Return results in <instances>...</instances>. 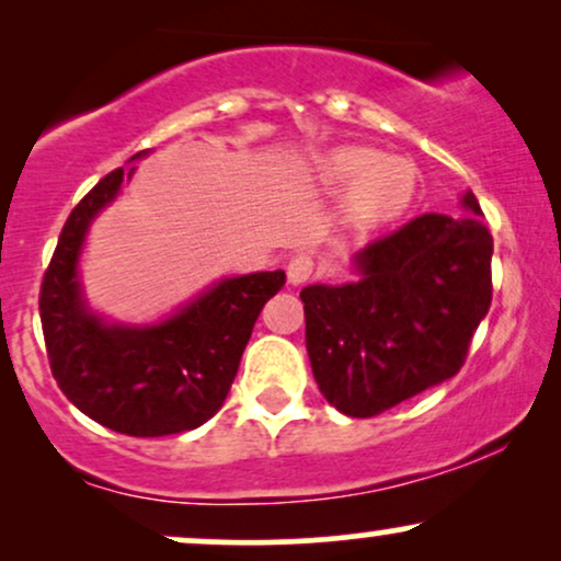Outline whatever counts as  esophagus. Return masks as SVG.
I'll return each mask as SVG.
<instances>
[{"label": "esophagus", "instance_id": "1", "mask_svg": "<svg viewBox=\"0 0 561 561\" xmlns=\"http://www.w3.org/2000/svg\"><path fill=\"white\" fill-rule=\"evenodd\" d=\"M313 268H317V263H313L311 255L308 253L295 255V259L287 263V282L289 285H302V282L311 279Z\"/></svg>", "mask_w": 561, "mask_h": 561}]
</instances>
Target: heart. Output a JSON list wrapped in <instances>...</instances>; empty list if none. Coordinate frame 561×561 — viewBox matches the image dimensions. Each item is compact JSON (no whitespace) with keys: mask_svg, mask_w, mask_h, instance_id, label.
<instances>
[{"mask_svg":"<svg viewBox=\"0 0 561 561\" xmlns=\"http://www.w3.org/2000/svg\"><path fill=\"white\" fill-rule=\"evenodd\" d=\"M324 184H351L345 210L358 227L392 221L403 214L420 190V171L409 158L379 156L371 147H334L319 160Z\"/></svg>","mask_w":561,"mask_h":561,"instance_id":"b5f03b06","label":"heart"}]
</instances>
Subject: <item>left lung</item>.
Here are the masks:
<instances>
[{"mask_svg":"<svg viewBox=\"0 0 561 561\" xmlns=\"http://www.w3.org/2000/svg\"><path fill=\"white\" fill-rule=\"evenodd\" d=\"M472 214H424L356 255L362 279L300 293L306 347L321 396L366 420L450 379L493 298V237Z\"/></svg>","mask_w":561,"mask_h":561,"instance_id":"left-lung-1","label":"left lung"}]
</instances>
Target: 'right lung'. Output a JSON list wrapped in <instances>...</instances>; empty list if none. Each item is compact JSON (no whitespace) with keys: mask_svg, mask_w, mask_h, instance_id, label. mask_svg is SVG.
Masks as SVG:
<instances>
[{"mask_svg":"<svg viewBox=\"0 0 561 561\" xmlns=\"http://www.w3.org/2000/svg\"><path fill=\"white\" fill-rule=\"evenodd\" d=\"M131 173L111 171L70 210L44 272L38 313L49 369L68 401L115 433L160 437L195 430L221 409L255 319L285 285V272L231 276L152 327L94 317L76 263L89 224Z\"/></svg>","mask_w":561,"mask_h":561,"instance_id":"obj_1","label":"right lung"}]
</instances>
